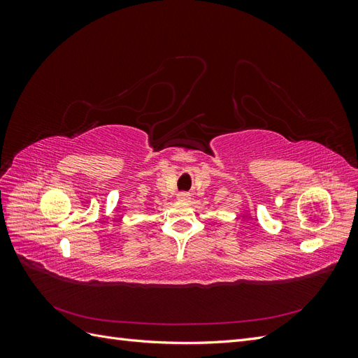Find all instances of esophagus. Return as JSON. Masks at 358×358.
Listing matches in <instances>:
<instances>
[{
  "instance_id": "obj_1",
  "label": "esophagus",
  "mask_w": 358,
  "mask_h": 358,
  "mask_svg": "<svg viewBox=\"0 0 358 358\" xmlns=\"http://www.w3.org/2000/svg\"><path fill=\"white\" fill-rule=\"evenodd\" d=\"M191 199V196L188 192H179L178 194V200H180V201H188Z\"/></svg>"
}]
</instances>
